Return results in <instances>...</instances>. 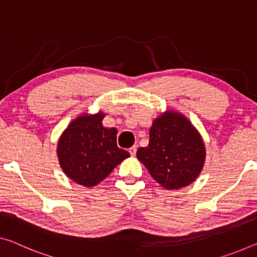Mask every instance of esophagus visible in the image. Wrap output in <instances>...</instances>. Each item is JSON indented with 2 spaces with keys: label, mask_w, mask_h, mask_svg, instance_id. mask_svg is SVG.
<instances>
[{
  "label": "esophagus",
  "mask_w": 257,
  "mask_h": 257,
  "mask_svg": "<svg viewBox=\"0 0 257 257\" xmlns=\"http://www.w3.org/2000/svg\"><path fill=\"white\" fill-rule=\"evenodd\" d=\"M136 151H137V147L136 145H134V147H132L129 149V152H130V155H132L133 157L136 155Z\"/></svg>",
  "instance_id": "obj_1"
}]
</instances>
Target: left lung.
I'll list each match as a JSON object with an SVG mask.
<instances>
[{"instance_id": "1", "label": "left lung", "mask_w": 257, "mask_h": 257, "mask_svg": "<svg viewBox=\"0 0 257 257\" xmlns=\"http://www.w3.org/2000/svg\"><path fill=\"white\" fill-rule=\"evenodd\" d=\"M201 134L183 114L168 109L155 118L147 148L136 156L151 177L168 190L189 186L205 162Z\"/></svg>"}]
</instances>
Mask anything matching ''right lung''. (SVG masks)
Returning a JSON list of instances; mask_svg holds the SVG:
<instances>
[{
    "instance_id": "add662e5",
    "label": "right lung",
    "mask_w": 257,
    "mask_h": 257,
    "mask_svg": "<svg viewBox=\"0 0 257 257\" xmlns=\"http://www.w3.org/2000/svg\"><path fill=\"white\" fill-rule=\"evenodd\" d=\"M104 116L102 112L80 114L57 142L56 153L63 173L80 186H97L130 157L117 147V129L102 125Z\"/></svg>"
}]
</instances>
